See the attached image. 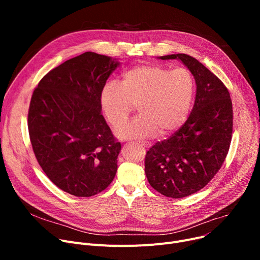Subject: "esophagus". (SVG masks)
Segmentation results:
<instances>
[{
    "label": "esophagus",
    "mask_w": 260,
    "mask_h": 260,
    "mask_svg": "<svg viewBox=\"0 0 260 260\" xmlns=\"http://www.w3.org/2000/svg\"><path fill=\"white\" fill-rule=\"evenodd\" d=\"M139 143L142 144V145L145 146V147H149V143H148V142H144V141H141V142H140V141H139Z\"/></svg>",
    "instance_id": "esophagus-1"
}]
</instances>
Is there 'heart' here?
<instances>
[{"instance_id": "b5f03b06", "label": "heart", "mask_w": 260, "mask_h": 260, "mask_svg": "<svg viewBox=\"0 0 260 260\" xmlns=\"http://www.w3.org/2000/svg\"><path fill=\"white\" fill-rule=\"evenodd\" d=\"M195 92V81L186 68L170 70L157 64H140L123 73L120 83L104 84L100 104L114 127L124 123L138 104L139 115L116 131L120 139L168 136L185 122Z\"/></svg>"}]
</instances>
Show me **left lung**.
I'll use <instances>...</instances> for the list:
<instances>
[{
	"label": "left lung",
	"mask_w": 260,
	"mask_h": 260,
	"mask_svg": "<svg viewBox=\"0 0 260 260\" xmlns=\"http://www.w3.org/2000/svg\"><path fill=\"white\" fill-rule=\"evenodd\" d=\"M158 59L181 61L197 87L184 124L149 148L145 157V175L152 187L167 197L183 198L203 188L220 170L231 144L233 107L224 84L195 58L177 53Z\"/></svg>",
	"instance_id": "1"
}]
</instances>
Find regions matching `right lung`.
Listing matches in <instances>:
<instances>
[{"label": "right lung", "mask_w": 260, "mask_h": 260, "mask_svg": "<svg viewBox=\"0 0 260 260\" xmlns=\"http://www.w3.org/2000/svg\"><path fill=\"white\" fill-rule=\"evenodd\" d=\"M118 59L87 51L53 68L34 90L28 131L46 176L64 192L90 197L114 180L121 144L102 116L100 94Z\"/></svg>", "instance_id": "1"}]
</instances>
